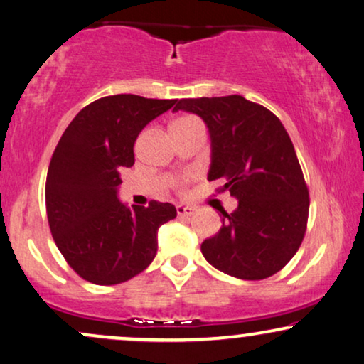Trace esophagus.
I'll use <instances>...</instances> for the list:
<instances>
[{
  "instance_id": "obj_1",
  "label": "esophagus",
  "mask_w": 364,
  "mask_h": 364,
  "mask_svg": "<svg viewBox=\"0 0 364 364\" xmlns=\"http://www.w3.org/2000/svg\"><path fill=\"white\" fill-rule=\"evenodd\" d=\"M193 212H196V209H193V207L177 205V215L178 217H191V215H193Z\"/></svg>"
}]
</instances>
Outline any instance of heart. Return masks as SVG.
Returning a JSON list of instances; mask_svg holds the SVG:
<instances>
[{"mask_svg": "<svg viewBox=\"0 0 364 364\" xmlns=\"http://www.w3.org/2000/svg\"><path fill=\"white\" fill-rule=\"evenodd\" d=\"M196 124H200L199 119H196V117L192 115H183V117H178L171 124V130L173 129H186V127H191V125H196Z\"/></svg>", "mask_w": 364, "mask_h": 364, "instance_id": "obj_1", "label": "heart"}]
</instances>
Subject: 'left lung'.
Segmentation results:
<instances>
[{
	"instance_id": "left-lung-1",
	"label": "left lung",
	"mask_w": 364,
	"mask_h": 364,
	"mask_svg": "<svg viewBox=\"0 0 364 364\" xmlns=\"http://www.w3.org/2000/svg\"><path fill=\"white\" fill-rule=\"evenodd\" d=\"M173 110L199 115L210 134L209 181L239 200L200 251L215 269L259 281L281 271L306 234L309 191L281 120L240 95L182 98Z\"/></svg>"
}]
</instances>
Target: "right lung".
<instances>
[{"mask_svg": "<svg viewBox=\"0 0 364 364\" xmlns=\"http://www.w3.org/2000/svg\"><path fill=\"white\" fill-rule=\"evenodd\" d=\"M177 100L130 93L92 102L63 132L46 176V215L56 247L70 267L98 286L140 274L157 254V230L176 219V207L119 200L120 171L135 162L144 127Z\"/></svg>", "mask_w": 364, "mask_h": 364, "instance_id": "obj_1", "label": "right lung"}]
</instances>
